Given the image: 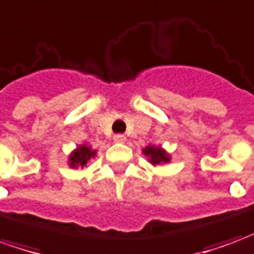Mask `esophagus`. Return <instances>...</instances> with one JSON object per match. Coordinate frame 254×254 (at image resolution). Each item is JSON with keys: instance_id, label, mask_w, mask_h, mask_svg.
<instances>
[{"instance_id": "obj_1", "label": "esophagus", "mask_w": 254, "mask_h": 254, "mask_svg": "<svg viewBox=\"0 0 254 254\" xmlns=\"http://www.w3.org/2000/svg\"><path fill=\"white\" fill-rule=\"evenodd\" d=\"M125 140H127V137L124 134H116L114 136V141H117V143H124Z\"/></svg>"}]
</instances>
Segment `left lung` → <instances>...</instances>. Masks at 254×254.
<instances>
[{
	"label": "left lung",
	"mask_w": 254,
	"mask_h": 254,
	"mask_svg": "<svg viewBox=\"0 0 254 254\" xmlns=\"http://www.w3.org/2000/svg\"><path fill=\"white\" fill-rule=\"evenodd\" d=\"M143 152L145 156H148L149 163H152V165H160V163L170 162V156L166 154L165 149H162L160 147L148 145L147 148L143 149Z\"/></svg>",
	"instance_id": "1"
}]
</instances>
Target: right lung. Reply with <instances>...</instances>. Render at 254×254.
<instances>
[{
  "instance_id": "right-lung-1",
  "label": "right lung",
  "mask_w": 254,
  "mask_h": 254,
  "mask_svg": "<svg viewBox=\"0 0 254 254\" xmlns=\"http://www.w3.org/2000/svg\"><path fill=\"white\" fill-rule=\"evenodd\" d=\"M95 154H96V151L91 149L87 145H80L69 156V165L70 167H84L91 158H94Z\"/></svg>"
}]
</instances>
